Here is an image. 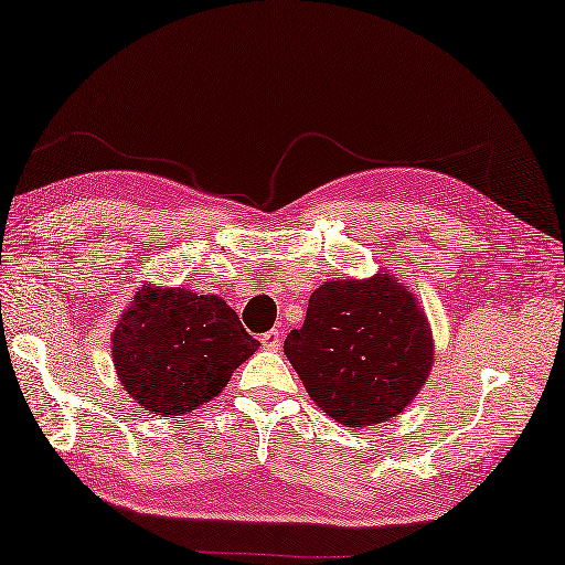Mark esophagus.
<instances>
[{
    "label": "esophagus",
    "mask_w": 565,
    "mask_h": 565,
    "mask_svg": "<svg viewBox=\"0 0 565 565\" xmlns=\"http://www.w3.org/2000/svg\"><path fill=\"white\" fill-rule=\"evenodd\" d=\"M262 344L267 347V350H271V352H276L281 347V332L279 330H267L262 334Z\"/></svg>",
    "instance_id": "esophagus-1"
}]
</instances>
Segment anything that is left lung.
I'll list each match as a JSON object with an SVG mask.
<instances>
[{"label":"left lung","mask_w":565,"mask_h":565,"mask_svg":"<svg viewBox=\"0 0 565 565\" xmlns=\"http://www.w3.org/2000/svg\"><path fill=\"white\" fill-rule=\"evenodd\" d=\"M310 398L347 427L401 415L425 386L435 342L425 310L391 274L326 281L284 342Z\"/></svg>","instance_id":"1"}]
</instances>
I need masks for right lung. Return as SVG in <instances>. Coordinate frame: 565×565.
Returning a JSON list of instances; mask_svg holds the SVG:
<instances>
[{
    "label": "right lung",
    "instance_id": "obj_1",
    "mask_svg": "<svg viewBox=\"0 0 565 565\" xmlns=\"http://www.w3.org/2000/svg\"><path fill=\"white\" fill-rule=\"evenodd\" d=\"M257 347L223 298L179 286L138 289L111 338L121 386L162 417L186 415L215 398Z\"/></svg>",
    "mask_w": 565,
    "mask_h": 565
}]
</instances>
